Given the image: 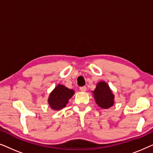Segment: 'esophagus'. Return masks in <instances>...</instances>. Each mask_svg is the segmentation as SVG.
<instances>
[{
    "instance_id": "34e87169",
    "label": "esophagus",
    "mask_w": 153,
    "mask_h": 153,
    "mask_svg": "<svg viewBox=\"0 0 153 153\" xmlns=\"http://www.w3.org/2000/svg\"><path fill=\"white\" fill-rule=\"evenodd\" d=\"M79 89H80V91H81V92H85V91H86V87H85V86L81 87Z\"/></svg>"
}]
</instances>
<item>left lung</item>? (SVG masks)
Wrapping results in <instances>:
<instances>
[{"label":"left lung","mask_w":153,"mask_h":153,"mask_svg":"<svg viewBox=\"0 0 153 153\" xmlns=\"http://www.w3.org/2000/svg\"><path fill=\"white\" fill-rule=\"evenodd\" d=\"M92 93L96 104L102 108L107 109L114 104L115 96L109 85L105 81H100L98 82L95 89Z\"/></svg>","instance_id":"1"}]
</instances>
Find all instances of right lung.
<instances>
[{"mask_svg": "<svg viewBox=\"0 0 153 153\" xmlns=\"http://www.w3.org/2000/svg\"><path fill=\"white\" fill-rule=\"evenodd\" d=\"M74 95V91L63 85L58 84L49 94L48 104L51 109L58 111L65 107L69 100Z\"/></svg>", "mask_w": 153, "mask_h": 153, "instance_id": "obj_1", "label": "right lung"}]
</instances>
